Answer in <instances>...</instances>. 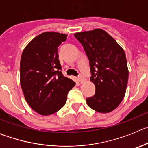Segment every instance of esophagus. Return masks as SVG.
<instances>
[{"label": "esophagus", "mask_w": 148, "mask_h": 148, "mask_svg": "<svg viewBox=\"0 0 148 148\" xmlns=\"http://www.w3.org/2000/svg\"><path fill=\"white\" fill-rule=\"evenodd\" d=\"M79 82L80 83H83L84 82V77H82V76H81V75H79Z\"/></svg>", "instance_id": "34e87169"}]
</instances>
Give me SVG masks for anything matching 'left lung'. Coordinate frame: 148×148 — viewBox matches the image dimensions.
Instances as JSON below:
<instances>
[{"label":"left lung","instance_id":"8db88e82","mask_svg":"<svg viewBox=\"0 0 148 148\" xmlns=\"http://www.w3.org/2000/svg\"><path fill=\"white\" fill-rule=\"evenodd\" d=\"M90 61L95 94L86 100L89 107L99 113L111 112L124 97L129 78L127 58L123 48L105 30L95 29L77 32Z\"/></svg>","mask_w":148,"mask_h":148}]
</instances>
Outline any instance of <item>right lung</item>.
Masks as SVG:
<instances>
[{
  "label": "right lung",
  "mask_w": 148,
  "mask_h": 148,
  "mask_svg": "<svg viewBox=\"0 0 148 148\" xmlns=\"http://www.w3.org/2000/svg\"><path fill=\"white\" fill-rule=\"evenodd\" d=\"M67 34L46 32L32 40L20 61V84L26 101L38 114L49 116L65 105L67 93L76 83L64 77L58 48Z\"/></svg>",
  "instance_id": "obj_1"
}]
</instances>
